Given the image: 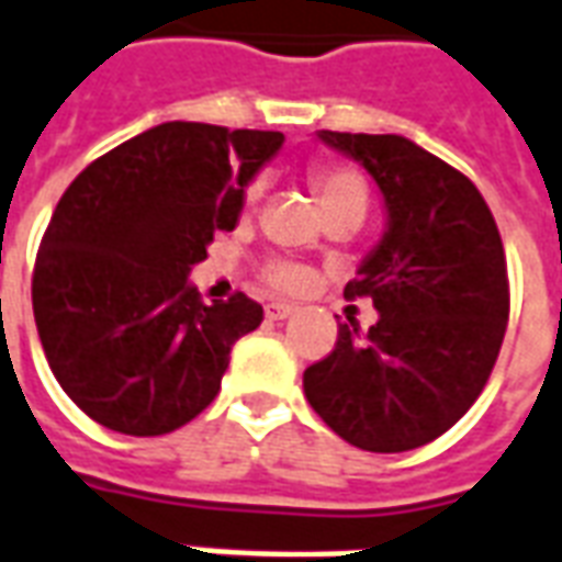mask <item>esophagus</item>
Masks as SVG:
<instances>
[{"label": "esophagus", "mask_w": 562, "mask_h": 562, "mask_svg": "<svg viewBox=\"0 0 562 562\" xmlns=\"http://www.w3.org/2000/svg\"><path fill=\"white\" fill-rule=\"evenodd\" d=\"M297 313V306L294 303H282V301H273L265 306V315H268L270 322H282V318H289V315Z\"/></svg>", "instance_id": "obj_1"}]
</instances>
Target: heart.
<instances>
[{"instance_id": "b5f03b06", "label": "heart", "mask_w": 562, "mask_h": 562, "mask_svg": "<svg viewBox=\"0 0 562 562\" xmlns=\"http://www.w3.org/2000/svg\"><path fill=\"white\" fill-rule=\"evenodd\" d=\"M310 181H313L318 202H322L324 214L330 211H366L369 202V187L366 178L357 172L355 166L348 164H315L310 169ZM265 193V181L256 178L249 181L244 190V205H256ZM265 282L280 289V292H297L306 285V270L301 265L285 259H273L265 265Z\"/></svg>"}]
</instances>
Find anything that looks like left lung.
<instances>
[{
  "mask_svg": "<svg viewBox=\"0 0 562 562\" xmlns=\"http://www.w3.org/2000/svg\"><path fill=\"white\" fill-rule=\"evenodd\" d=\"M381 187L386 232L345 297L378 322L339 324L303 372L318 417L369 452H405L456 426L488 384L509 322L506 252L471 178L396 133H318Z\"/></svg>",
  "mask_w": 562,
  "mask_h": 562,
  "instance_id": "1",
  "label": "left lung"
}]
</instances>
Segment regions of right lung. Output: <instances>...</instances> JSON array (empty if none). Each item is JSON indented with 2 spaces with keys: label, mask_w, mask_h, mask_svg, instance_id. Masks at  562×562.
<instances>
[{
  "label": "right lung",
  "mask_w": 562,
  "mask_h": 562,
  "mask_svg": "<svg viewBox=\"0 0 562 562\" xmlns=\"http://www.w3.org/2000/svg\"><path fill=\"white\" fill-rule=\"evenodd\" d=\"M282 133L166 122L91 160L61 193L32 270L44 355L70 402L106 429H181L220 393L228 351L261 324L244 292L187 285Z\"/></svg>",
  "instance_id": "right-lung-1"
}]
</instances>
